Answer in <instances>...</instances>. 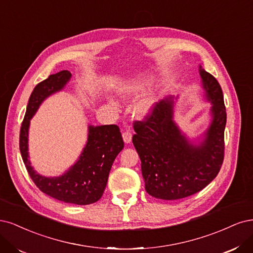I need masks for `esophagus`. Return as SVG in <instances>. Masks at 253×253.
<instances>
[{
    "label": "esophagus",
    "instance_id": "esophagus-1",
    "mask_svg": "<svg viewBox=\"0 0 253 253\" xmlns=\"http://www.w3.org/2000/svg\"><path fill=\"white\" fill-rule=\"evenodd\" d=\"M123 140L127 144L131 142V140H132V133H131V131H130V130H126L125 132H123Z\"/></svg>",
    "mask_w": 253,
    "mask_h": 253
}]
</instances>
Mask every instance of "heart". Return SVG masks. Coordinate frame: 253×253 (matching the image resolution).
<instances>
[{"instance_id":"obj_1","label":"heart","mask_w":253,"mask_h":253,"mask_svg":"<svg viewBox=\"0 0 253 253\" xmlns=\"http://www.w3.org/2000/svg\"><path fill=\"white\" fill-rule=\"evenodd\" d=\"M148 81L147 79H137L134 81H130L129 83H127L126 85H124L120 89V92L121 94L123 95L124 97H129V96H132L138 92H141L143 89L146 87V85L148 84ZM154 104V99L152 95H147L145 96L144 99H142L141 101H138L135 106H134V111L137 113V115L140 116H145L146 113H148L152 106Z\"/></svg>"}]
</instances>
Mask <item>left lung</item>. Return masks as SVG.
<instances>
[{"label":"left lung","mask_w":253,"mask_h":253,"mask_svg":"<svg viewBox=\"0 0 253 253\" xmlns=\"http://www.w3.org/2000/svg\"><path fill=\"white\" fill-rule=\"evenodd\" d=\"M199 71L204 97L212 105L210 124L200 136L189 138L174 122L173 96L157 103L151 115L134 123L132 143L142 162L145 189L153 198L171 201L197 193L223 164L227 120L223 91L201 65Z\"/></svg>","instance_id":"left-lung-1"}]
</instances>
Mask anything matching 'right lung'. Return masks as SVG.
I'll return each mask as SVG.
<instances>
[{
	"instance_id": "right-lung-1",
	"label": "right lung",
	"mask_w": 253,
	"mask_h": 253,
	"mask_svg": "<svg viewBox=\"0 0 253 253\" xmlns=\"http://www.w3.org/2000/svg\"><path fill=\"white\" fill-rule=\"evenodd\" d=\"M71 79L62 70L39 83L32 91L20 132V151L24 164L38 188L64 203L89 205L99 201L108 181L111 166L124 148L123 137L117 125L88 126L87 142L75 164L59 176H44L31 166L28 152L30 120L48 96L65 88Z\"/></svg>"
}]
</instances>
